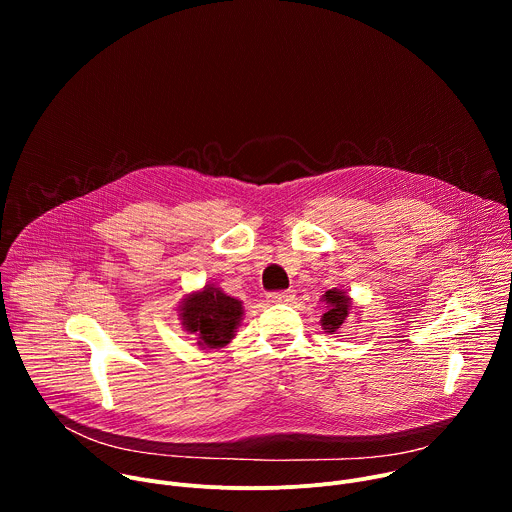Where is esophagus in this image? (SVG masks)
I'll return each instance as SVG.
<instances>
[{"instance_id":"esophagus-1","label":"esophagus","mask_w":512,"mask_h":512,"mask_svg":"<svg viewBox=\"0 0 512 512\" xmlns=\"http://www.w3.org/2000/svg\"><path fill=\"white\" fill-rule=\"evenodd\" d=\"M294 300V291H271L267 294V302L271 304H285Z\"/></svg>"}]
</instances>
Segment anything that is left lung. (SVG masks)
<instances>
[{
  "mask_svg": "<svg viewBox=\"0 0 512 512\" xmlns=\"http://www.w3.org/2000/svg\"><path fill=\"white\" fill-rule=\"evenodd\" d=\"M326 304V312L322 314V328L328 332V334H338V330L342 328V324L346 322V318L350 316V310H352V298L346 294L344 289H338V287H332L328 289L326 294L322 296V300Z\"/></svg>",
  "mask_w": 512,
  "mask_h": 512,
  "instance_id": "1",
  "label": "left lung"
}]
</instances>
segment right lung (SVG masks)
Listing matches in <instances>:
<instances>
[{"mask_svg":"<svg viewBox=\"0 0 512 512\" xmlns=\"http://www.w3.org/2000/svg\"><path fill=\"white\" fill-rule=\"evenodd\" d=\"M243 314V302L227 296L214 283H206L202 289L186 294L178 306L182 328L188 334L198 336V346L202 350L227 346L235 338Z\"/></svg>","mask_w":512,"mask_h":512,"instance_id":"obj_1","label":"right lung"}]
</instances>
